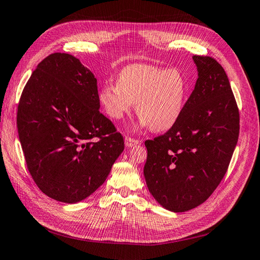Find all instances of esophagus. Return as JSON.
Listing matches in <instances>:
<instances>
[{"instance_id":"obj_1","label":"esophagus","mask_w":260,"mask_h":260,"mask_svg":"<svg viewBox=\"0 0 260 260\" xmlns=\"http://www.w3.org/2000/svg\"><path fill=\"white\" fill-rule=\"evenodd\" d=\"M139 142H140L139 140L132 139V138H130V137H125V139H124V143H125V145H127L128 147L135 146V145H137Z\"/></svg>"}]
</instances>
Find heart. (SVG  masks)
Returning a JSON list of instances; mask_svg holds the SVG:
<instances>
[{
	"label": "heart",
	"instance_id": "heart-1",
	"mask_svg": "<svg viewBox=\"0 0 260 260\" xmlns=\"http://www.w3.org/2000/svg\"><path fill=\"white\" fill-rule=\"evenodd\" d=\"M187 82L178 69L133 64L123 68L117 85H105L100 101L113 119H121L137 103L140 124L154 131L170 129L183 111Z\"/></svg>",
	"mask_w": 260,
	"mask_h": 260
}]
</instances>
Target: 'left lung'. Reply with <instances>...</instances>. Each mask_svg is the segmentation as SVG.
I'll return each mask as SVG.
<instances>
[{"label":"left lung","instance_id":"1","mask_svg":"<svg viewBox=\"0 0 260 260\" xmlns=\"http://www.w3.org/2000/svg\"><path fill=\"white\" fill-rule=\"evenodd\" d=\"M199 78L178 121L146 140L144 177L162 207L183 212L205 202L229 167L240 132V114L229 79L212 57L194 55Z\"/></svg>","mask_w":260,"mask_h":260}]
</instances>
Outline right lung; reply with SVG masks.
Here are the masks:
<instances>
[{
	"instance_id": "add662e5",
	"label": "right lung",
	"mask_w": 260,
	"mask_h": 260,
	"mask_svg": "<svg viewBox=\"0 0 260 260\" xmlns=\"http://www.w3.org/2000/svg\"><path fill=\"white\" fill-rule=\"evenodd\" d=\"M99 108L96 78L73 55H49L29 78L18 104V136L30 175L49 198L86 199L122 153L121 133Z\"/></svg>"
}]
</instances>
